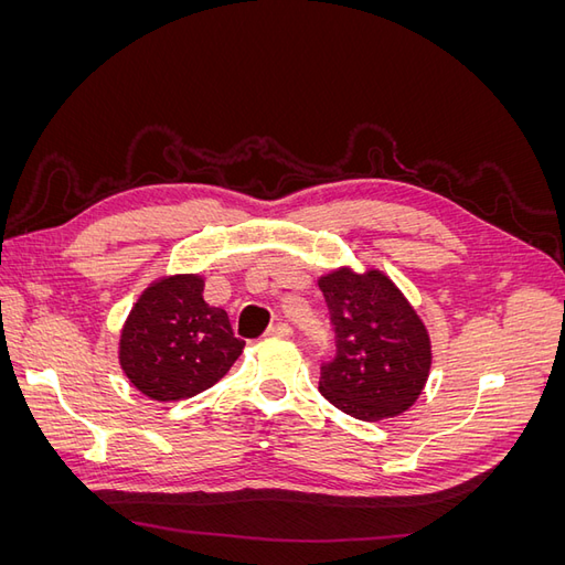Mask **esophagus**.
<instances>
[{
  "label": "esophagus",
  "mask_w": 565,
  "mask_h": 565,
  "mask_svg": "<svg viewBox=\"0 0 565 565\" xmlns=\"http://www.w3.org/2000/svg\"><path fill=\"white\" fill-rule=\"evenodd\" d=\"M266 334L268 337H292V328H289L287 322H276V324H270Z\"/></svg>",
  "instance_id": "1"
}]
</instances>
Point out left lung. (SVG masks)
I'll return each instance as SVG.
<instances>
[{
    "instance_id": "obj_1",
    "label": "left lung",
    "mask_w": 565,
    "mask_h": 565,
    "mask_svg": "<svg viewBox=\"0 0 565 565\" xmlns=\"http://www.w3.org/2000/svg\"><path fill=\"white\" fill-rule=\"evenodd\" d=\"M337 353L320 365L318 391L363 422L396 417L417 401L431 367V341L413 306L384 273L341 268L320 278Z\"/></svg>"
}]
</instances>
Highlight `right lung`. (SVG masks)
I'll use <instances>...</instances> for the list:
<instances>
[{
  "label": "right lung",
  "instance_id": "right-lung-1",
  "mask_svg": "<svg viewBox=\"0 0 565 565\" xmlns=\"http://www.w3.org/2000/svg\"><path fill=\"white\" fill-rule=\"evenodd\" d=\"M200 276L150 285L131 309L119 363L129 382L156 401H181L216 384L243 353L231 318L202 299Z\"/></svg>",
  "mask_w": 565,
  "mask_h": 565
}]
</instances>
